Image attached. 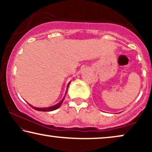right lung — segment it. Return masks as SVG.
<instances>
[{"label": "right lung", "mask_w": 152, "mask_h": 152, "mask_svg": "<svg viewBox=\"0 0 152 152\" xmlns=\"http://www.w3.org/2000/svg\"><path fill=\"white\" fill-rule=\"evenodd\" d=\"M70 82L69 83H68V84L67 90H68V86H69V85H70ZM67 90H66V93H67ZM64 98H65V97H64V98L62 99V100H61V102H59L58 103V104H57L54 105V106H53V107H46V108H37V107H32V106L30 105V104H29V105H30L31 107H32L34 109L37 110V111H54V110L58 109V108H59V107H60V106H61L62 102H63V101L64 100Z\"/></svg>", "instance_id": "add662e5"}]
</instances>
